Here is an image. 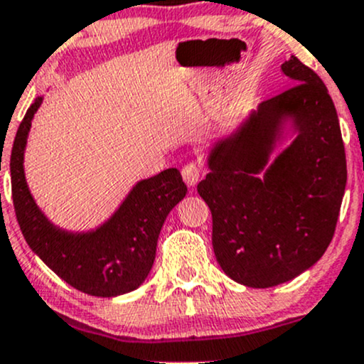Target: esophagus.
Listing matches in <instances>:
<instances>
[{
	"label": "esophagus",
	"instance_id": "34e87169",
	"mask_svg": "<svg viewBox=\"0 0 364 364\" xmlns=\"http://www.w3.org/2000/svg\"><path fill=\"white\" fill-rule=\"evenodd\" d=\"M181 174H183V179H185L186 185L195 186L198 181H200V178L203 176V171L197 166V164H186V166L181 169Z\"/></svg>",
	"mask_w": 364,
	"mask_h": 364
}]
</instances>
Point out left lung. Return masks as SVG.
<instances>
[{
	"label": "left lung",
	"mask_w": 364,
	"mask_h": 364,
	"mask_svg": "<svg viewBox=\"0 0 364 364\" xmlns=\"http://www.w3.org/2000/svg\"><path fill=\"white\" fill-rule=\"evenodd\" d=\"M282 72L295 82L210 149L198 195L213 213V247L223 271L252 289L299 277L328 249L346 191L337 110L319 75L297 57ZM287 125L293 143L269 157Z\"/></svg>",
	"instance_id": "obj_1"
}]
</instances>
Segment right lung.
Here are the masks:
<instances>
[{"label":"right lung","instance_id":"1","mask_svg":"<svg viewBox=\"0 0 364 364\" xmlns=\"http://www.w3.org/2000/svg\"><path fill=\"white\" fill-rule=\"evenodd\" d=\"M41 103L43 98H36L20 122L10 157L11 197L23 238L53 273L81 292L95 297L133 292L154 266L167 214L188 188L178 169H166L138 181L97 230L74 233L55 226L34 202L23 173L31 122Z\"/></svg>","mask_w":364,"mask_h":364}]
</instances>
